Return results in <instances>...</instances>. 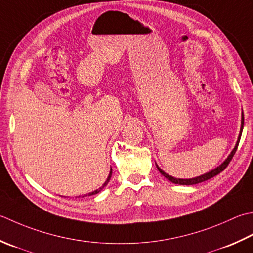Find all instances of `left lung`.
<instances>
[{
	"label": "left lung",
	"instance_id": "obj_1",
	"mask_svg": "<svg viewBox=\"0 0 253 253\" xmlns=\"http://www.w3.org/2000/svg\"><path fill=\"white\" fill-rule=\"evenodd\" d=\"M242 129H244V112H242V117H241L240 133H239L238 140H237V143H236V146H235V148H234V150L231 151V153L228 156V158H227V159H226L224 162H222L219 167H217L216 169L211 170V171L209 172V173H205V174L200 175V176H197V177H193V179H185V180H184V179H175V177H173V176H171V175H169V174H167L166 172H163V171L160 169V168L157 166L158 170H159V172L161 173V174H162L163 176L166 177V179L171 181L172 183H174V184H180V185H193V184H197V183H201V182H204V181L210 180V179H211V177H214V176H216L217 174H219V173H220L221 171H224V170L226 169V168L228 167L229 162H230L231 159H232V157L235 156V153H236V151H237V148H238L240 138H241V133H242Z\"/></svg>",
	"mask_w": 253,
	"mask_h": 253
}]
</instances>
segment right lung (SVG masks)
I'll list each match as a JSON object with an SVG mask.
<instances>
[{"label": "right lung", "mask_w": 253, "mask_h": 253, "mask_svg": "<svg viewBox=\"0 0 253 253\" xmlns=\"http://www.w3.org/2000/svg\"><path fill=\"white\" fill-rule=\"evenodd\" d=\"M111 176H112V169H111V172H110V174H108V176H107V179H106V181H105V183H104V184L100 187V189H97V190H95V191H93V192H91V193H88V194H85V195H83L82 197H84V196H91V195H94V194H97V193H100L103 189H104V186H106L107 185V183L110 182V179H111Z\"/></svg>", "instance_id": "1"}]
</instances>
